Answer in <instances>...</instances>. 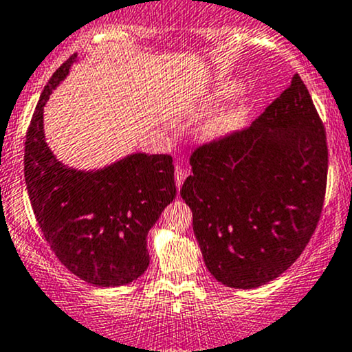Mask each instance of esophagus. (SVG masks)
<instances>
[{
	"label": "esophagus",
	"instance_id": "esophagus-1",
	"mask_svg": "<svg viewBox=\"0 0 352 352\" xmlns=\"http://www.w3.org/2000/svg\"><path fill=\"white\" fill-rule=\"evenodd\" d=\"M175 179H176L177 190H179L181 184H183L184 179H186V169H183V168H181V166H177L176 173H175Z\"/></svg>",
	"mask_w": 352,
	"mask_h": 352
}]
</instances>
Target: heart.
<instances>
[{
    "label": "heart",
    "instance_id": "b5f03b06",
    "mask_svg": "<svg viewBox=\"0 0 352 352\" xmlns=\"http://www.w3.org/2000/svg\"><path fill=\"white\" fill-rule=\"evenodd\" d=\"M240 90V84L236 80H223L221 84L214 87L213 94H211V99L213 100H221L228 99V97L235 96ZM245 114H247V105H236V107L230 109V111L221 112V114L214 116L213 119H210L203 127V134L208 139H221L226 135L233 134L241 127L245 120Z\"/></svg>",
    "mask_w": 352,
    "mask_h": 352
}]
</instances>
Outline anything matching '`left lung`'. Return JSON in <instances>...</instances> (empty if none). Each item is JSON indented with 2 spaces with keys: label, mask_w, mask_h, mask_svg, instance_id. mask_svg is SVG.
<instances>
[{
  "label": "left lung",
  "mask_w": 352,
  "mask_h": 352,
  "mask_svg": "<svg viewBox=\"0 0 352 352\" xmlns=\"http://www.w3.org/2000/svg\"><path fill=\"white\" fill-rule=\"evenodd\" d=\"M190 164L181 198L218 282L255 289L296 262L327 183L326 131L297 74L250 127L199 146Z\"/></svg>",
  "instance_id": "8db88e82"
}]
</instances>
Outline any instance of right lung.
Listing matches in <instances>:
<instances>
[{"mask_svg":"<svg viewBox=\"0 0 352 352\" xmlns=\"http://www.w3.org/2000/svg\"><path fill=\"white\" fill-rule=\"evenodd\" d=\"M74 54L52 75L25 141V181L33 213L56 258L97 287L126 285L149 267L147 233L175 199V166L168 154L135 153L97 169L62 164L45 142L43 107L69 75Z\"/></svg>","mask_w":352,"mask_h":352,"instance_id":"1","label":"right lung"}]
</instances>
